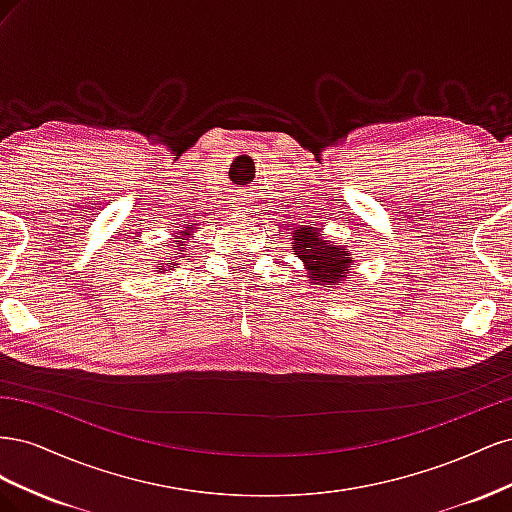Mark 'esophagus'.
<instances>
[{
    "label": "esophagus",
    "mask_w": 512,
    "mask_h": 512,
    "mask_svg": "<svg viewBox=\"0 0 512 512\" xmlns=\"http://www.w3.org/2000/svg\"><path fill=\"white\" fill-rule=\"evenodd\" d=\"M241 205H243V209H245V200H241Z\"/></svg>",
    "instance_id": "34e87169"
}]
</instances>
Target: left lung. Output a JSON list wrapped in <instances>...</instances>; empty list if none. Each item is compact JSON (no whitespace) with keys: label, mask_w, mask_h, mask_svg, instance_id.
I'll return each instance as SVG.
<instances>
[{"label":"left lung","mask_w":512,"mask_h":512,"mask_svg":"<svg viewBox=\"0 0 512 512\" xmlns=\"http://www.w3.org/2000/svg\"><path fill=\"white\" fill-rule=\"evenodd\" d=\"M294 235V252L305 262L309 277L320 286L342 284L346 273L350 271V254L339 245L324 243L316 228L303 226Z\"/></svg>","instance_id":"1"}]
</instances>
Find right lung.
Here are the masks:
<instances>
[{
	"instance_id": "obj_1",
	"label": "right lung",
	"mask_w": 512,
	"mask_h": 512,
	"mask_svg": "<svg viewBox=\"0 0 512 512\" xmlns=\"http://www.w3.org/2000/svg\"><path fill=\"white\" fill-rule=\"evenodd\" d=\"M175 235H177V232H175ZM188 235H190V232H185V230H181V237H177L179 241L175 243V247H177V254H181V256H173V258H170V260H164V269H170V265H177V262H179V258H185V256H188V254H183L185 250H188V247H185V245H188ZM175 259L176 262L173 263L172 260ZM175 269V267H173Z\"/></svg>"
}]
</instances>
